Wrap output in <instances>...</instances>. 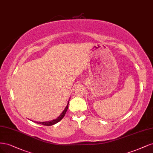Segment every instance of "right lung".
<instances>
[{
	"instance_id": "right-lung-1",
	"label": "right lung",
	"mask_w": 153,
	"mask_h": 153,
	"mask_svg": "<svg viewBox=\"0 0 153 153\" xmlns=\"http://www.w3.org/2000/svg\"><path fill=\"white\" fill-rule=\"evenodd\" d=\"M69 101L70 100L68 101V104L67 106H66L65 109H64V111L61 113V114H60V116L59 117H57L56 119L55 120H52L51 121H48V122H35L36 123H39V124H42L43 125H45V126H51V125H54L56 123H57V122H59V121H61L63 117H65V115L67 111V109H68V104H69Z\"/></svg>"
}]
</instances>
